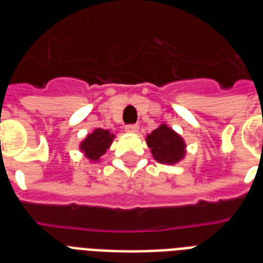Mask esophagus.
<instances>
[{
    "label": "esophagus",
    "instance_id": "obj_1",
    "mask_svg": "<svg viewBox=\"0 0 263 263\" xmlns=\"http://www.w3.org/2000/svg\"><path fill=\"white\" fill-rule=\"evenodd\" d=\"M125 131L129 132V134H136V132L139 131V125H136V124H129L125 127Z\"/></svg>",
    "mask_w": 263,
    "mask_h": 263
}]
</instances>
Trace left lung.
<instances>
[{"instance_id": "left-lung-1", "label": "left lung", "mask_w": 263, "mask_h": 263, "mask_svg": "<svg viewBox=\"0 0 263 263\" xmlns=\"http://www.w3.org/2000/svg\"><path fill=\"white\" fill-rule=\"evenodd\" d=\"M146 143L152 150L154 160L160 164H177L185 156V142L166 124H161L152 134H148Z\"/></svg>"}]
</instances>
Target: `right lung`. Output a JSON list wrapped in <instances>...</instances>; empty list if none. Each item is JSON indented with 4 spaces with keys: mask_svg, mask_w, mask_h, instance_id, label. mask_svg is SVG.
<instances>
[{
    "mask_svg": "<svg viewBox=\"0 0 263 263\" xmlns=\"http://www.w3.org/2000/svg\"><path fill=\"white\" fill-rule=\"evenodd\" d=\"M115 139V135L110 134L107 129L97 128L94 131L86 136V139L80 143V150L84 153L90 161H99V158L106 153L110 147L111 142Z\"/></svg>",
    "mask_w": 263,
    "mask_h": 263,
    "instance_id": "add662e5",
    "label": "right lung"
}]
</instances>
